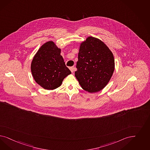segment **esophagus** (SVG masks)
Instances as JSON below:
<instances>
[{
  "label": "esophagus",
  "instance_id": "1",
  "mask_svg": "<svg viewBox=\"0 0 150 150\" xmlns=\"http://www.w3.org/2000/svg\"><path fill=\"white\" fill-rule=\"evenodd\" d=\"M69 69H70V71H71V72H74V71L75 70V69H76V68L75 67H70Z\"/></svg>",
  "mask_w": 150,
  "mask_h": 150
}]
</instances>
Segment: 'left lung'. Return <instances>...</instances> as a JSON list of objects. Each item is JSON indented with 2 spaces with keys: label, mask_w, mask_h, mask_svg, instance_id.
<instances>
[{
  "label": "left lung",
  "mask_w": 150,
  "mask_h": 150,
  "mask_svg": "<svg viewBox=\"0 0 150 150\" xmlns=\"http://www.w3.org/2000/svg\"><path fill=\"white\" fill-rule=\"evenodd\" d=\"M76 68L75 75L81 88L90 93L98 92L113 74V54L101 40L89 36L80 45Z\"/></svg>",
  "instance_id": "8db88e82"
}]
</instances>
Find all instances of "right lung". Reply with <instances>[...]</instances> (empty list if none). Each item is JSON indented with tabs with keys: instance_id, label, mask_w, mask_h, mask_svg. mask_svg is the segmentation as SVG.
<instances>
[{
	"instance_id": "add662e5",
	"label": "right lung",
	"mask_w": 150,
	"mask_h": 150,
	"mask_svg": "<svg viewBox=\"0 0 150 150\" xmlns=\"http://www.w3.org/2000/svg\"><path fill=\"white\" fill-rule=\"evenodd\" d=\"M61 50L52 41L41 46L34 57L31 71L35 81L42 88L54 90L59 87L64 78L71 72L67 68Z\"/></svg>"
}]
</instances>
